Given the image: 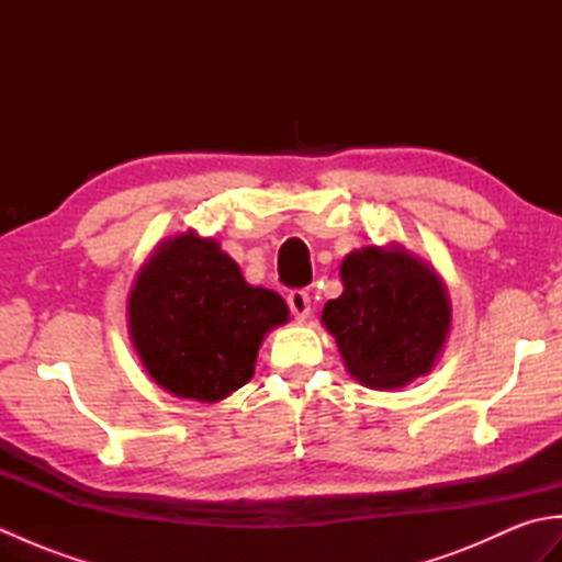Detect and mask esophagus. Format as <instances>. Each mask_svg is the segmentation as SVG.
<instances>
[{
    "mask_svg": "<svg viewBox=\"0 0 562 562\" xmlns=\"http://www.w3.org/2000/svg\"><path fill=\"white\" fill-rule=\"evenodd\" d=\"M288 304H290V312L296 321H304L312 314V300H308V294L304 290H294L288 294Z\"/></svg>",
    "mask_w": 562,
    "mask_h": 562,
    "instance_id": "34e87169",
    "label": "esophagus"
}]
</instances>
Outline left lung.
Here are the masks:
<instances>
[{
  "label": "left lung",
  "mask_w": 562,
  "mask_h": 562,
  "mask_svg": "<svg viewBox=\"0 0 562 562\" xmlns=\"http://www.w3.org/2000/svg\"><path fill=\"white\" fill-rule=\"evenodd\" d=\"M340 280L321 324L357 384L393 391L432 372L451 333L449 292L432 262L398 241L367 244L342 258Z\"/></svg>",
  "instance_id": "1"
}]
</instances>
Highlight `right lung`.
<instances>
[{
	"mask_svg": "<svg viewBox=\"0 0 562 562\" xmlns=\"http://www.w3.org/2000/svg\"><path fill=\"white\" fill-rule=\"evenodd\" d=\"M290 321L282 296L254 288L220 241L188 229L166 238L127 296L142 367L176 398L220 403L256 372L262 340Z\"/></svg>",
	"mask_w": 562,
	"mask_h": 562,
	"instance_id": "add662e5",
	"label": "right lung"
}]
</instances>
